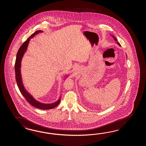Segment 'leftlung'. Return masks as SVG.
Segmentation results:
<instances>
[{"label":"left lung","mask_w":146,"mask_h":146,"mask_svg":"<svg viewBox=\"0 0 146 146\" xmlns=\"http://www.w3.org/2000/svg\"><path fill=\"white\" fill-rule=\"evenodd\" d=\"M111 36H112V37L113 38V39H114L116 41H117V43L118 45H119V46H120V43L117 41V40L115 36H113V35H111Z\"/></svg>","instance_id":"obj_1"}]
</instances>
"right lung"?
<instances>
[{
  "label": "right lung",
  "mask_w": 146,
  "mask_h": 146,
  "mask_svg": "<svg viewBox=\"0 0 146 146\" xmlns=\"http://www.w3.org/2000/svg\"><path fill=\"white\" fill-rule=\"evenodd\" d=\"M43 31L41 30H38L35 33L32 34L29 38H28L25 42H23V44L20 47L19 49L17 54L16 59L15 62V74H16V80L17 84L18 86L20 92L23 94V96L26 98V100L30 105H33V106L38 108L41 110H50L52 109L54 107L57 106L58 104H60V100H61V96L59 98L58 101L55 102L52 104H43L40 103L38 101L36 100L31 95L29 94V93L27 91L25 88L24 87L23 83V80L21 75V60L23 58V56L24 55L25 53L26 52V50L28 48V45L29 44L30 40L33 38L36 34L40 33H42Z\"/></svg>",
  "instance_id": "add662e5"
}]
</instances>
